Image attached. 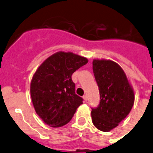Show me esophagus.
<instances>
[{
    "label": "esophagus",
    "mask_w": 153,
    "mask_h": 153,
    "mask_svg": "<svg viewBox=\"0 0 153 153\" xmlns=\"http://www.w3.org/2000/svg\"><path fill=\"white\" fill-rule=\"evenodd\" d=\"M83 99H84L85 101H87L88 100V96H87V95H85V96H83Z\"/></svg>",
    "instance_id": "1"
}]
</instances>
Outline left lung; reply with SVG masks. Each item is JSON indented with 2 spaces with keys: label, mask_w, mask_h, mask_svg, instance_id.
<instances>
[{
  "label": "left lung",
  "mask_w": 153,
  "mask_h": 153,
  "mask_svg": "<svg viewBox=\"0 0 153 153\" xmlns=\"http://www.w3.org/2000/svg\"><path fill=\"white\" fill-rule=\"evenodd\" d=\"M92 70L100 90V101L92 108L96 128L110 131L128 116L134 105V92L123 69L112 61L94 60Z\"/></svg>",
  "instance_id": "1"
}]
</instances>
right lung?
Listing matches in <instances>:
<instances>
[{
	"label": "right lung",
	"mask_w": 153,
	"mask_h": 153,
	"mask_svg": "<svg viewBox=\"0 0 153 153\" xmlns=\"http://www.w3.org/2000/svg\"><path fill=\"white\" fill-rule=\"evenodd\" d=\"M88 60L73 53L57 52L43 61L31 82L33 104L49 126L59 128L71 120L83 99L75 94L73 73Z\"/></svg>",
	"instance_id": "1"
}]
</instances>
